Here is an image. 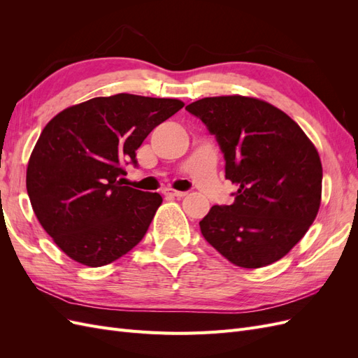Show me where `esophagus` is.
Returning <instances> with one entry per match:
<instances>
[{
	"instance_id": "34e87169",
	"label": "esophagus",
	"mask_w": 358,
	"mask_h": 358,
	"mask_svg": "<svg viewBox=\"0 0 358 358\" xmlns=\"http://www.w3.org/2000/svg\"><path fill=\"white\" fill-rule=\"evenodd\" d=\"M187 191H176V189H164V196H167V197H178V199H180V197H185L187 196Z\"/></svg>"
}]
</instances>
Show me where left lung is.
<instances>
[{
	"label": "left lung",
	"instance_id": "8db88e82",
	"mask_svg": "<svg viewBox=\"0 0 358 358\" xmlns=\"http://www.w3.org/2000/svg\"><path fill=\"white\" fill-rule=\"evenodd\" d=\"M185 109L215 136L231 204L212 206L200 230L233 264L258 268L289 252L315 220L322 167L315 146L278 107L242 95L208 96Z\"/></svg>",
	"mask_w": 358,
	"mask_h": 358
}]
</instances>
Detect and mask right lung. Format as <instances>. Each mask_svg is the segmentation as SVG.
I'll return each mask as SVG.
<instances>
[{
  "label": "right lung",
  "mask_w": 358,
  "mask_h": 358,
  "mask_svg": "<svg viewBox=\"0 0 358 358\" xmlns=\"http://www.w3.org/2000/svg\"><path fill=\"white\" fill-rule=\"evenodd\" d=\"M180 100L133 94L96 96L58 113L43 129L27 169L37 220L74 262L101 267L143 239L162 197L122 185L125 166Z\"/></svg>",
  "instance_id": "1"
}]
</instances>
